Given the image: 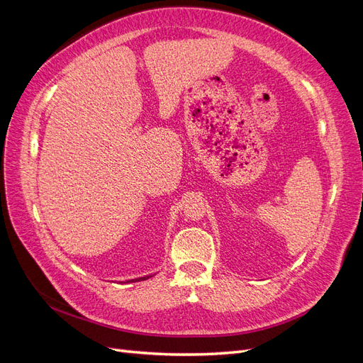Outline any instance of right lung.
I'll return each instance as SVG.
<instances>
[{
  "label": "right lung",
  "instance_id": "right-lung-1",
  "mask_svg": "<svg viewBox=\"0 0 363 363\" xmlns=\"http://www.w3.org/2000/svg\"><path fill=\"white\" fill-rule=\"evenodd\" d=\"M155 276V274H150V276H144V277H139V279H131V280H125V283H133V281H140V280H147L150 277Z\"/></svg>",
  "mask_w": 363,
  "mask_h": 363
}]
</instances>
